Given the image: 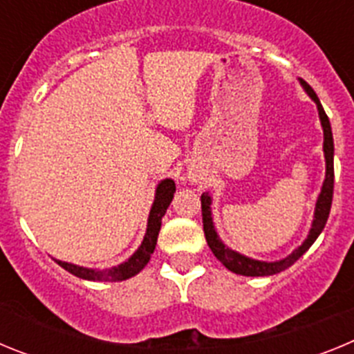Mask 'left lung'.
Segmentation results:
<instances>
[{"instance_id": "8db88e82", "label": "left lung", "mask_w": 354, "mask_h": 354, "mask_svg": "<svg viewBox=\"0 0 354 354\" xmlns=\"http://www.w3.org/2000/svg\"><path fill=\"white\" fill-rule=\"evenodd\" d=\"M303 84V88L306 90V93L312 97L317 104L319 109V118H321V124H323V131H324V158H326V179H324L323 189H321V195L317 198V204H315V216H314V223H312L310 234L305 239L301 246L298 250H294L290 253L289 257H286L283 261L278 262H261V261H253V259L245 257V255H241V253L232 252V250H228L227 246L218 239L216 236V230L212 227V218H211V196L207 193L202 195V223H204V234H205V241H207L209 248L211 252L214 253V257L221 262V264L230 270L232 273L237 274H245V277H270V274H277L280 271L287 270L289 266H292L294 262L298 261L301 257L303 253L306 250L310 248L312 243L317 239V236L321 234V230L326 225L328 216H330V209H331V198H333V136H331V127H330V118L328 115L324 113L323 106L319 102L317 95L312 90V86L306 81L299 80Z\"/></svg>"}]
</instances>
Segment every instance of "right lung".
Listing matches in <instances>:
<instances>
[{"label": "right lung", "mask_w": 354, "mask_h": 354, "mask_svg": "<svg viewBox=\"0 0 354 354\" xmlns=\"http://www.w3.org/2000/svg\"><path fill=\"white\" fill-rule=\"evenodd\" d=\"M175 193V183L171 179L162 180L161 184L156 189V200L152 204L149 214V225H147V234L143 237V243L133 257L129 259L124 264L117 266V268H111L108 271H93L86 270V268H81V266L68 264V262L56 261L58 264L67 270L68 273H72L77 278H84V280H97V282H118V280H127V278L134 277L136 273L143 270L147 266V262L150 261V255L154 253L156 243H158V234L159 228H161V220L165 212H167L168 205H170L171 198H174Z\"/></svg>", "instance_id": "add662e5"}]
</instances>
